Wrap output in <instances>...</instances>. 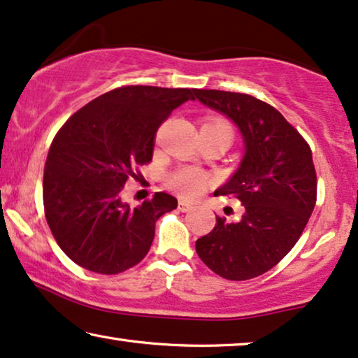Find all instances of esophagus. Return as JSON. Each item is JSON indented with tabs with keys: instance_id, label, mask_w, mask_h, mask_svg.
<instances>
[{
	"instance_id": "34e87169",
	"label": "esophagus",
	"mask_w": 358,
	"mask_h": 358,
	"mask_svg": "<svg viewBox=\"0 0 358 358\" xmlns=\"http://www.w3.org/2000/svg\"><path fill=\"white\" fill-rule=\"evenodd\" d=\"M178 209L182 213H188V211H192L193 206L189 203H187V201H178Z\"/></svg>"
}]
</instances>
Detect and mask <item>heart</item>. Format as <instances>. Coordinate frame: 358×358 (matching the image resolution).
Wrapping results in <instances>:
<instances>
[{"label": "heart", "instance_id": "heart-1", "mask_svg": "<svg viewBox=\"0 0 358 358\" xmlns=\"http://www.w3.org/2000/svg\"><path fill=\"white\" fill-rule=\"evenodd\" d=\"M166 183L180 196L194 199L206 192L209 183H211V178L201 170L193 169V166H183V169L173 171L166 180Z\"/></svg>", "mask_w": 358, "mask_h": 358}]
</instances>
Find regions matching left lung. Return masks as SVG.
<instances>
[{
	"label": "left lung",
	"instance_id": "1",
	"mask_svg": "<svg viewBox=\"0 0 358 358\" xmlns=\"http://www.w3.org/2000/svg\"><path fill=\"white\" fill-rule=\"evenodd\" d=\"M206 106L226 114L245 142L241 166L216 196H234L244 206L239 221L216 217L196 241L199 259L232 282L255 278L293 249L311 216L317 178L311 147L282 113L245 93L196 90Z\"/></svg>",
	"mask_w": 358,
	"mask_h": 358
}]
</instances>
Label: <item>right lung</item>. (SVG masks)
<instances>
[{"label":"right lung","mask_w":358,"mask_h":358,"mask_svg":"<svg viewBox=\"0 0 358 358\" xmlns=\"http://www.w3.org/2000/svg\"><path fill=\"white\" fill-rule=\"evenodd\" d=\"M196 90L129 85L94 98L52 141L44 169V211L60 249L94 273L116 275L139 264L162 214L176 208L164 192L129 208L127 180L149 164L162 122Z\"/></svg>","instance_id":"obj_1"}]
</instances>
